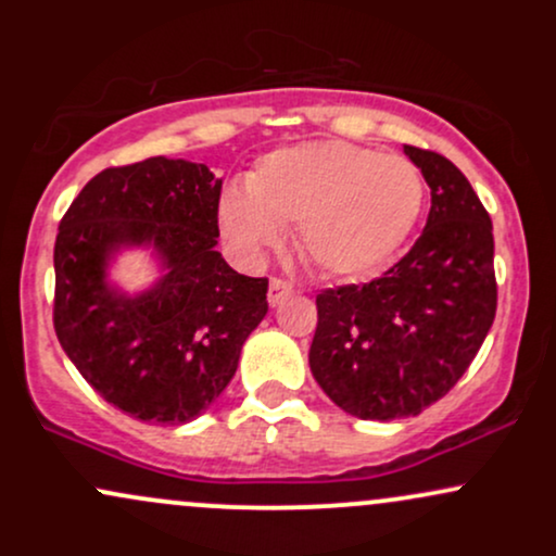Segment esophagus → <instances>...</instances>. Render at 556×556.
<instances>
[{
  "label": "esophagus",
  "mask_w": 556,
  "mask_h": 556,
  "mask_svg": "<svg viewBox=\"0 0 556 556\" xmlns=\"http://www.w3.org/2000/svg\"><path fill=\"white\" fill-rule=\"evenodd\" d=\"M292 295V285L287 282V279H279V277H274L271 282H269V303L271 305H279V303H285L287 298Z\"/></svg>",
  "instance_id": "esophagus-1"
}]
</instances>
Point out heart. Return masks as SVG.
Here are the masks:
<instances>
[{"label": "heart", "mask_w": 556, "mask_h": 556, "mask_svg": "<svg viewBox=\"0 0 556 556\" xmlns=\"http://www.w3.org/2000/svg\"><path fill=\"white\" fill-rule=\"evenodd\" d=\"M426 201L410 159L348 140H311L261 156L245 190L219 198V227L245 256H261L295 227L298 253L329 277L387 264L416 229Z\"/></svg>", "instance_id": "b5f03b06"}]
</instances>
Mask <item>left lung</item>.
Masks as SVG:
<instances>
[{
  "label": "left lung",
  "mask_w": 556,
  "mask_h": 556,
  "mask_svg": "<svg viewBox=\"0 0 556 556\" xmlns=\"http://www.w3.org/2000/svg\"><path fill=\"white\" fill-rule=\"evenodd\" d=\"M431 188L416 245L366 285L316 295L311 374L350 416H418L468 371L496 314L491 219L450 159L405 146Z\"/></svg>",
  "instance_id": "obj_1"
}]
</instances>
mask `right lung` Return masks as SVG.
Instances as JSON below:
<instances>
[{"instance_id": "add662e5", "label": "right lung", "mask_w": 556, "mask_h": 556, "mask_svg": "<svg viewBox=\"0 0 556 556\" xmlns=\"http://www.w3.org/2000/svg\"><path fill=\"white\" fill-rule=\"evenodd\" d=\"M222 180L206 164L151 156L110 167L70 203L54 242V331L83 379L149 424L206 413L269 311V279L216 251ZM149 247L165 274L130 296L109 282L119 250Z\"/></svg>"}]
</instances>
